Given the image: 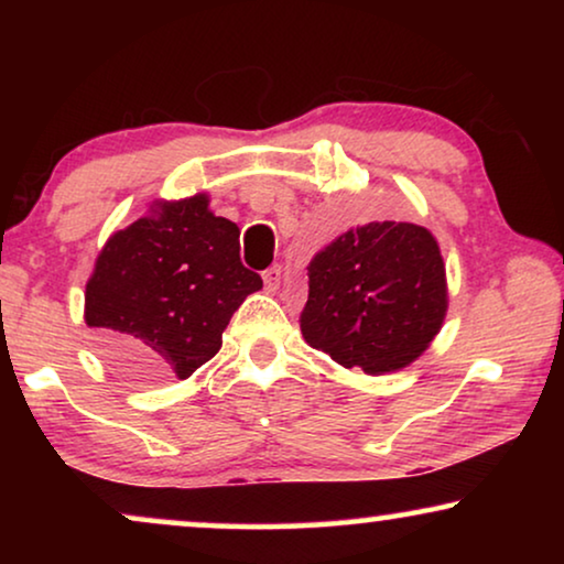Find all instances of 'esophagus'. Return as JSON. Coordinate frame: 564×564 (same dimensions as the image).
Masks as SVG:
<instances>
[{
	"label": "esophagus",
	"mask_w": 564,
	"mask_h": 564,
	"mask_svg": "<svg viewBox=\"0 0 564 564\" xmlns=\"http://www.w3.org/2000/svg\"><path fill=\"white\" fill-rule=\"evenodd\" d=\"M261 280H264L267 292H276V290H280V282H282V269H280V267H269V269H264V274H261Z\"/></svg>",
	"instance_id": "obj_1"
}]
</instances>
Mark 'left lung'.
Wrapping results in <instances>:
<instances>
[{
    "instance_id": "left-lung-1",
    "label": "left lung",
    "mask_w": 564,
    "mask_h": 564,
    "mask_svg": "<svg viewBox=\"0 0 564 564\" xmlns=\"http://www.w3.org/2000/svg\"><path fill=\"white\" fill-rule=\"evenodd\" d=\"M300 330L313 349L369 375L395 372L442 330L446 269L436 238L413 223L346 230L307 267Z\"/></svg>"
}]
</instances>
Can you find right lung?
<instances>
[{
    "mask_svg": "<svg viewBox=\"0 0 564 564\" xmlns=\"http://www.w3.org/2000/svg\"><path fill=\"white\" fill-rule=\"evenodd\" d=\"M207 195L159 203L107 238L84 295V321L115 367L138 380L187 377L223 346L230 315L261 276L241 264L236 223Z\"/></svg>",
    "mask_w": 564,
    "mask_h": 564,
    "instance_id": "obj_1",
    "label": "right lung"
}]
</instances>
